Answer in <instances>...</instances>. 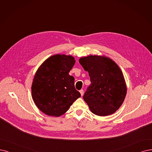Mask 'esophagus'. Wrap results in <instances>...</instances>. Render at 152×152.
<instances>
[{
    "label": "esophagus",
    "mask_w": 152,
    "mask_h": 152,
    "mask_svg": "<svg viewBox=\"0 0 152 152\" xmlns=\"http://www.w3.org/2000/svg\"><path fill=\"white\" fill-rule=\"evenodd\" d=\"M83 92H84V91H83V89H81V90H80V94H81L82 96L83 95Z\"/></svg>",
    "instance_id": "esophagus-1"
}]
</instances>
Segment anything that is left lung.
Listing matches in <instances>:
<instances>
[{
    "mask_svg": "<svg viewBox=\"0 0 152 152\" xmlns=\"http://www.w3.org/2000/svg\"><path fill=\"white\" fill-rule=\"evenodd\" d=\"M88 72L91 84L83 98L91 112L99 116H107L116 112L126 94L124 77L117 64L104 56H90L79 59Z\"/></svg>",
    "mask_w": 152,
    "mask_h": 152,
    "instance_id": "obj_1",
    "label": "left lung"
}]
</instances>
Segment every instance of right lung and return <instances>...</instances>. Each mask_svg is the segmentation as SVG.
I'll return each instance as SVG.
<instances>
[{
    "label": "right lung",
    "mask_w": 152,
    "mask_h": 152,
    "mask_svg": "<svg viewBox=\"0 0 152 152\" xmlns=\"http://www.w3.org/2000/svg\"><path fill=\"white\" fill-rule=\"evenodd\" d=\"M75 62L71 56L57 54L47 58L37 70L32 95L42 112L49 116H60L81 96L75 88L74 77L69 75Z\"/></svg>",
    "instance_id": "1"
}]
</instances>
